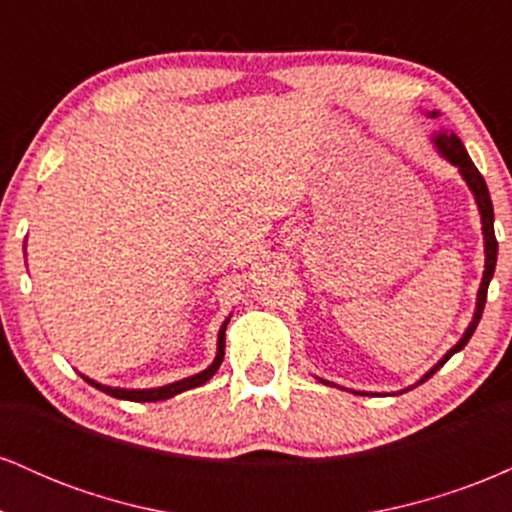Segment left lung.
<instances>
[{"label": "left lung", "instance_id": "left-lung-1", "mask_svg": "<svg viewBox=\"0 0 512 512\" xmlns=\"http://www.w3.org/2000/svg\"><path fill=\"white\" fill-rule=\"evenodd\" d=\"M424 113H426L428 117H440L438 110H424ZM431 144L436 146V151H438L440 158H445V161L452 163V166L460 170L462 180L467 182L469 192H472L474 202H477V209H479V216H481V236H484V274H481V284H479V291H477V305H474L472 322H469V325H467V330H464V334L460 337V342L452 346V349H450L448 354H445L443 358H440L436 366H433L431 370H426V373L421 375V378L416 380L414 385L404 387V390L395 392V395H402V392L411 390V387L426 383V380L431 378V375L436 373V370H440V368L445 366V361H448V358H450L452 354H457V351H462L464 346H467L469 339H472L474 330H477V325H479V320H481V313H484L486 291H489V284H491V279H493V272H496L498 243H496V233H493V204H491L489 187H486V180L481 178V173L477 170V166H474L472 158H469V154H467V149H464L462 139L457 137V134L452 132V129L440 127L438 132L431 134ZM317 380H320L322 385L339 387V385L330 383V380H322V378H317ZM339 390H346V387H339ZM351 392H354V395H375V392H358V390H351Z\"/></svg>", "mask_w": 512, "mask_h": 512}]
</instances>
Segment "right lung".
Wrapping results in <instances>:
<instances>
[{
  "instance_id": "1",
  "label": "right lung",
  "mask_w": 512,
  "mask_h": 512,
  "mask_svg": "<svg viewBox=\"0 0 512 512\" xmlns=\"http://www.w3.org/2000/svg\"><path fill=\"white\" fill-rule=\"evenodd\" d=\"M231 315H228L226 320H223V325H221V330H219V337H216V356H214V361H211L204 370H199V373L190 375V378L175 380V383H168V385H161V387H144V390H134V387L103 385V383H96V380H91V378H88V375H81V378H84L88 385L96 387V390L105 392V395H110V397H115V399H127V402H161V399H170V397L180 395V392H185V390H195V387L209 383V380L214 378L216 370L221 368L223 349H226V325H228V320H231Z\"/></svg>"
}]
</instances>
